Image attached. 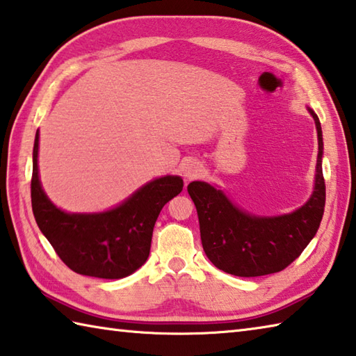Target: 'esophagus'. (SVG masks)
<instances>
[{"instance_id": "obj_1", "label": "esophagus", "mask_w": 356, "mask_h": 356, "mask_svg": "<svg viewBox=\"0 0 356 356\" xmlns=\"http://www.w3.org/2000/svg\"><path fill=\"white\" fill-rule=\"evenodd\" d=\"M200 165L197 162H188L185 166H184V176L186 180H193L200 176Z\"/></svg>"}]
</instances>
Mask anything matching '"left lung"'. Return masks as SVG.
I'll list each match as a JSON object with an SVG mask.
<instances>
[{"mask_svg":"<svg viewBox=\"0 0 356 356\" xmlns=\"http://www.w3.org/2000/svg\"><path fill=\"white\" fill-rule=\"evenodd\" d=\"M318 160L313 194L296 211L273 218L253 216L233 205L220 190L207 182L188 185L196 205L204 252L225 273L254 277L277 273L304 252L321 224L325 205L323 176V131L318 115Z\"/></svg>","mask_w":356,"mask_h":356,"instance_id":"1","label":"left lung"}]
</instances>
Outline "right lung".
Listing matches in <instances>:
<instances>
[{
	"mask_svg": "<svg viewBox=\"0 0 356 356\" xmlns=\"http://www.w3.org/2000/svg\"><path fill=\"white\" fill-rule=\"evenodd\" d=\"M32 162V211L41 233L72 271L102 280H120L143 266L160 211L184 188L179 176H165L146 184L113 210L71 214L55 207L41 188L38 131Z\"/></svg>",
	"mask_w": 356,
	"mask_h": 356,
	"instance_id": "right-lung-1",
	"label": "right lung"
}]
</instances>
